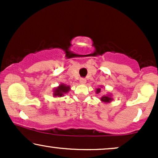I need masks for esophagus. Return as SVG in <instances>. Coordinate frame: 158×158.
Masks as SVG:
<instances>
[{"label":"esophagus","mask_w":158,"mask_h":158,"mask_svg":"<svg viewBox=\"0 0 158 158\" xmlns=\"http://www.w3.org/2000/svg\"><path fill=\"white\" fill-rule=\"evenodd\" d=\"M79 82H80L81 84H85V83L86 82V79H84V78H81V79H79Z\"/></svg>","instance_id":"1"}]
</instances>
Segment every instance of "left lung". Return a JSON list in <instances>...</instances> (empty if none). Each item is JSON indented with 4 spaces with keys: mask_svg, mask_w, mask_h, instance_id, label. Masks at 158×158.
Instances as JSON below:
<instances>
[{
    "mask_svg": "<svg viewBox=\"0 0 158 158\" xmlns=\"http://www.w3.org/2000/svg\"><path fill=\"white\" fill-rule=\"evenodd\" d=\"M102 88V87H101ZM101 91V88H97V90H96V93L97 94H99ZM101 101L103 102H106V103H108V102H110L112 100H113V98L111 97V96L110 95H104L102 96V97L100 98Z\"/></svg>",
    "mask_w": 158,
    "mask_h": 158,
    "instance_id": "1",
    "label": "left lung"
}]
</instances>
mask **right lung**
<instances>
[{
	"mask_svg": "<svg viewBox=\"0 0 158 158\" xmlns=\"http://www.w3.org/2000/svg\"><path fill=\"white\" fill-rule=\"evenodd\" d=\"M70 90V87L64 84L59 85L57 88H54L53 97H64L65 94L68 93Z\"/></svg>",
	"mask_w": 158,
	"mask_h": 158,
	"instance_id": "1",
	"label": "right lung"
}]
</instances>
